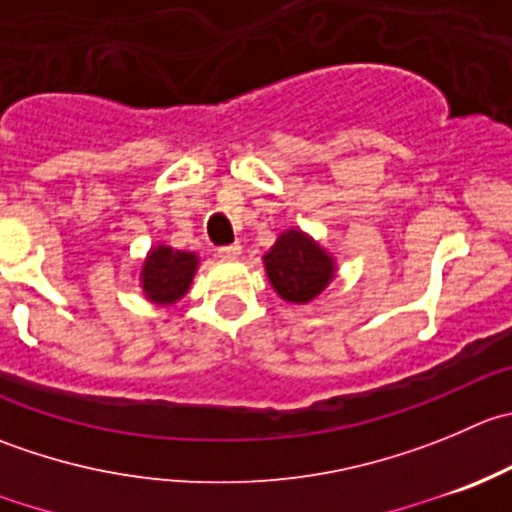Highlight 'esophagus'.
Segmentation results:
<instances>
[{
	"label": "esophagus",
	"mask_w": 512,
	"mask_h": 512,
	"mask_svg": "<svg viewBox=\"0 0 512 512\" xmlns=\"http://www.w3.org/2000/svg\"><path fill=\"white\" fill-rule=\"evenodd\" d=\"M240 252L242 247L235 242V245L220 247V250H217V257H222V260H232V257H240Z\"/></svg>",
	"instance_id": "esophagus-1"
}]
</instances>
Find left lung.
<instances>
[{
  "label": "left lung",
  "instance_id": "8db88e82",
  "mask_svg": "<svg viewBox=\"0 0 512 512\" xmlns=\"http://www.w3.org/2000/svg\"><path fill=\"white\" fill-rule=\"evenodd\" d=\"M267 277L277 295L287 302H307L325 290L332 280V260L302 232L280 235L265 255Z\"/></svg>",
  "mask_w": 512,
  "mask_h": 512
}]
</instances>
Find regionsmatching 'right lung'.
I'll return each mask as SVG.
<instances>
[{
  "instance_id": "right-lung-1",
  "label": "right lung",
  "mask_w": 512,
  "mask_h": 512,
  "mask_svg": "<svg viewBox=\"0 0 512 512\" xmlns=\"http://www.w3.org/2000/svg\"><path fill=\"white\" fill-rule=\"evenodd\" d=\"M197 270V257L190 252L172 250V247H157L150 252L142 272L145 292L150 300L160 305H172L180 300L190 287L192 275Z\"/></svg>"
}]
</instances>
